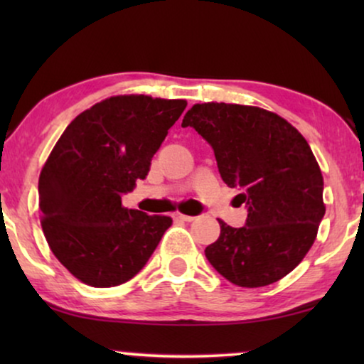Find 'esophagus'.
Returning <instances> with one entry per match:
<instances>
[{"mask_svg": "<svg viewBox=\"0 0 364 364\" xmlns=\"http://www.w3.org/2000/svg\"><path fill=\"white\" fill-rule=\"evenodd\" d=\"M172 217L176 218V220H182V222H193V220H196V217L183 215V213H181V212H173Z\"/></svg>", "mask_w": 364, "mask_h": 364, "instance_id": "obj_1", "label": "esophagus"}]
</instances>
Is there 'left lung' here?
Here are the masks:
<instances>
[{
  "label": "left lung",
  "instance_id": "left-lung-1",
  "mask_svg": "<svg viewBox=\"0 0 364 364\" xmlns=\"http://www.w3.org/2000/svg\"><path fill=\"white\" fill-rule=\"evenodd\" d=\"M182 126L210 144L222 181L248 205L245 225L223 220L207 260L233 285L258 288L288 275L325 215L323 176L306 139L275 112L240 104H193Z\"/></svg>",
  "mask_w": 364,
  "mask_h": 364
}]
</instances>
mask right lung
<instances>
[{
  "mask_svg": "<svg viewBox=\"0 0 364 364\" xmlns=\"http://www.w3.org/2000/svg\"><path fill=\"white\" fill-rule=\"evenodd\" d=\"M187 101L112 96L79 114L39 176L41 227L54 257L79 282L109 288L131 280L172 218L122 205Z\"/></svg>",
  "mask_w": 364,
  "mask_h": 364,
  "instance_id": "1",
  "label": "right lung"
}]
</instances>
